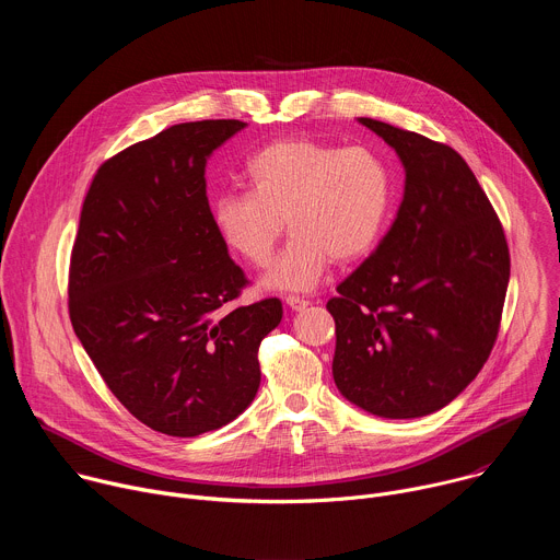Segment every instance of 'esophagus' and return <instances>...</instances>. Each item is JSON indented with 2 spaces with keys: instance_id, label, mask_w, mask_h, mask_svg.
Here are the masks:
<instances>
[{
  "instance_id": "esophagus-1",
  "label": "esophagus",
  "mask_w": 560,
  "mask_h": 560,
  "mask_svg": "<svg viewBox=\"0 0 560 560\" xmlns=\"http://www.w3.org/2000/svg\"><path fill=\"white\" fill-rule=\"evenodd\" d=\"M285 303H288L292 310H305V307L310 305V299L299 296V294H288V296H285Z\"/></svg>"
}]
</instances>
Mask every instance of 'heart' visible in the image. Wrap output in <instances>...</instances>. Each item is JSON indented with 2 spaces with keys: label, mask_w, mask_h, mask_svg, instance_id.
<instances>
[{
  "label": "heart",
  "mask_w": 560,
  "mask_h": 560,
  "mask_svg": "<svg viewBox=\"0 0 560 560\" xmlns=\"http://www.w3.org/2000/svg\"><path fill=\"white\" fill-rule=\"evenodd\" d=\"M244 175L248 190L221 192L212 223L230 250L266 268L288 221L292 236L266 279L272 288L310 290L332 259L365 257L392 212V168L368 145L281 139L259 148Z\"/></svg>",
  "instance_id": "b5f03b06"
}]
</instances>
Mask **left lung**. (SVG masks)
Segmentation results:
<instances>
[{
    "label": "left lung",
    "instance_id": "1",
    "mask_svg": "<svg viewBox=\"0 0 560 560\" xmlns=\"http://www.w3.org/2000/svg\"><path fill=\"white\" fill-rule=\"evenodd\" d=\"M406 166V195L381 246L328 301L339 392L370 415L417 419L481 372L510 283L503 223L447 143L361 117Z\"/></svg>",
    "mask_w": 560,
    "mask_h": 560
}]
</instances>
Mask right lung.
Returning a JSON list of instances; mask_svg holds the SVG:
<instances>
[{"mask_svg":"<svg viewBox=\"0 0 560 560\" xmlns=\"http://www.w3.org/2000/svg\"><path fill=\"white\" fill-rule=\"evenodd\" d=\"M246 124H177L97 168L70 253V324L119 404L168 436L242 415L281 301L230 305L250 283L214 230L206 159Z\"/></svg>","mask_w":560,"mask_h":560,"instance_id":"obj_1","label":"right lung"}]
</instances>
